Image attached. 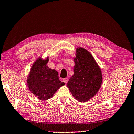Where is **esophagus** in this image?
<instances>
[{
	"instance_id": "esophagus-1",
	"label": "esophagus",
	"mask_w": 134,
	"mask_h": 134,
	"mask_svg": "<svg viewBox=\"0 0 134 134\" xmlns=\"http://www.w3.org/2000/svg\"><path fill=\"white\" fill-rule=\"evenodd\" d=\"M63 82H64V83H67L68 81V78H64V79H63Z\"/></svg>"
}]
</instances>
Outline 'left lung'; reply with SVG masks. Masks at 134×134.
<instances>
[{"mask_svg": "<svg viewBox=\"0 0 134 134\" xmlns=\"http://www.w3.org/2000/svg\"><path fill=\"white\" fill-rule=\"evenodd\" d=\"M74 74L67 83L73 97L84 102L92 98L99 90L102 81L100 68L85 49H77Z\"/></svg>", "mask_w": 134, "mask_h": 134, "instance_id": "obj_1", "label": "left lung"}]
</instances>
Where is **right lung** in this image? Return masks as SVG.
<instances>
[{"instance_id":"obj_1","label":"right lung","mask_w":134,"mask_h":134,"mask_svg":"<svg viewBox=\"0 0 134 134\" xmlns=\"http://www.w3.org/2000/svg\"><path fill=\"white\" fill-rule=\"evenodd\" d=\"M48 58H39L32 66L27 80L29 90L41 100H46L53 96L59 88L65 85L61 82L58 74L46 65Z\"/></svg>"}]
</instances>
